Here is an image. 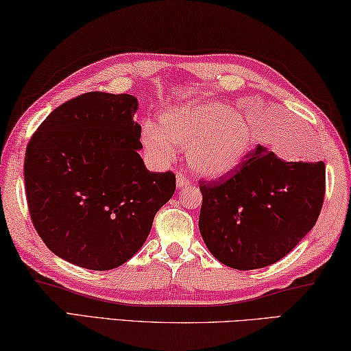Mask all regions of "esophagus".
I'll use <instances>...</instances> for the list:
<instances>
[{
  "mask_svg": "<svg viewBox=\"0 0 351 351\" xmlns=\"http://www.w3.org/2000/svg\"><path fill=\"white\" fill-rule=\"evenodd\" d=\"M188 185H189V180L182 174V172H179V174H177V188H185Z\"/></svg>",
  "mask_w": 351,
  "mask_h": 351,
  "instance_id": "esophagus-1",
  "label": "esophagus"
}]
</instances>
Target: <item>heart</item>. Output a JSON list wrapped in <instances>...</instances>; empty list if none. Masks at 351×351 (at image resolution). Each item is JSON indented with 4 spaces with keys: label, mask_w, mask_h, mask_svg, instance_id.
Masks as SVG:
<instances>
[{
    "label": "heart",
    "mask_w": 351,
    "mask_h": 351,
    "mask_svg": "<svg viewBox=\"0 0 351 351\" xmlns=\"http://www.w3.org/2000/svg\"><path fill=\"white\" fill-rule=\"evenodd\" d=\"M140 141L157 165L172 162L177 147H186L189 168L208 179L232 174L254 147L248 117L223 101H186L165 109L158 125H141Z\"/></svg>",
    "instance_id": "1"
}]
</instances>
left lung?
I'll list each match as a JSON object with an SVG mask.
<instances>
[{
	"instance_id": "left-lung-1",
	"label": "left lung",
	"mask_w": 351,
	"mask_h": 351,
	"mask_svg": "<svg viewBox=\"0 0 351 351\" xmlns=\"http://www.w3.org/2000/svg\"><path fill=\"white\" fill-rule=\"evenodd\" d=\"M199 228L223 265L256 269L285 257L315 226L325 195L324 162H284L259 145L237 171L200 182Z\"/></svg>"
}]
</instances>
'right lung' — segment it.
<instances>
[{
	"mask_svg": "<svg viewBox=\"0 0 351 351\" xmlns=\"http://www.w3.org/2000/svg\"><path fill=\"white\" fill-rule=\"evenodd\" d=\"M129 94L88 92L53 109L30 138L24 183L30 219L46 247L82 268L123 265L143 247L176 176L141 160Z\"/></svg>",
	"mask_w": 351,
	"mask_h": 351,
	"instance_id": "obj_1",
	"label": "right lung"
}]
</instances>
